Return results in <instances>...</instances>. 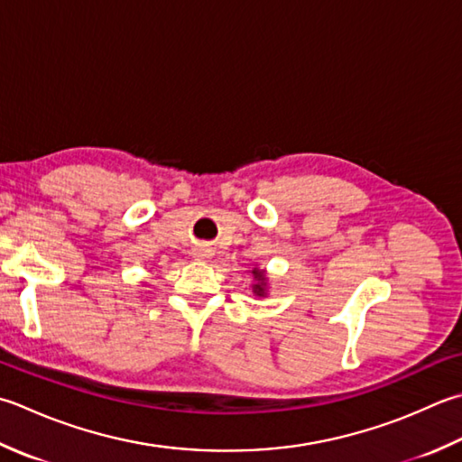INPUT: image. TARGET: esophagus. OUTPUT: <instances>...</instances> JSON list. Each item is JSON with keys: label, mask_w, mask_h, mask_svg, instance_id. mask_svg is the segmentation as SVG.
Segmentation results:
<instances>
[{"label": "esophagus", "mask_w": 462, "mask_h": 462, "mask_svg": "<svg viewBox=\"0 0 462 462\" xmlns=\"http://www.w3.org/2000/svg\"><path fill=\"white\" fill-rule=\"evenodd\" d=\"M194 254H196V258H198V260H206V258H210V256L214 254V252H212L210 248H206V246H200V248H196V252H194Z\"/></svg>", "instance_id": "34e87169"}]
</instances>
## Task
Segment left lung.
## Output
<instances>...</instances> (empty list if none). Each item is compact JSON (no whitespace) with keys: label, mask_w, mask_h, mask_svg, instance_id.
I'll use <instances>...</instances> for the list:
<instances>
[{"label":"left lung","mask_w":462,"mask_h":462,"mask_svg":"<svg viewBox=\"0 0 462 462\" xmlns=\"http://www.w3.org/2000/svg\"><path fill=\"white\" fill-rule=\"evenodd\" d=\"M248 273L252 274V280H254V282L250 284L252 294H254L256 298H266L268 296V273L266 270L258 268V264H256V266H252V270H248Z\"/></svg>","instance_id":"left-lung-1"}]
</instances>
